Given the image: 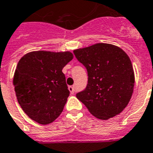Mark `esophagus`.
I'll list each match as a JSON object with an SVG mask.
<instances>
[{"label":"esophagus","instance_id":"1","mask_svg":"<svg viewBox=\"0 0 153 153\" xmlns=\"http://www.w3.org/2000/svg\"><path fill=\"white\" fill-rule=\"evenodd\" d=\"M69 90L72 94H74V87H73V86H69Z\"/></svg>","mask_w":153,"mask_h":153}]
</instances>
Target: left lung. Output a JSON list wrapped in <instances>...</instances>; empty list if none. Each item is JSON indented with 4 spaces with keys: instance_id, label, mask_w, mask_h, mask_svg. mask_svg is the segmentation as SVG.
<instances>
[{
    "instance_id": "obj_1",
    "label": "left lung",
    "mask_w": 153,
    "mask_h": 153,
    "mask_svg": "<svg viewBox=\"0 0 153 153\" xmlns=\"http://www.w3.org/2000/svg\"><path fill=\"white\" fill-rule=\"evenodd\" d=\"M74 53L88 75V85L76 98L98 119L105 120L120 114L129 103L134 86L129 56L119 47L104 43Z\"/></svg>"
}]
</instances>
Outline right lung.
<instances>
[{
    "mask_svg": "<svg viewBox=\"0 0 153 153\" xmlns=\"http://www.w3.org/2000/svg\"><path fill=\"white\" fill-rule=\"evenodd\" d=\"M74 59L70 51H31L18 62L13 84L18 102L33 120L49 124L59 117L69 95L62 70Z\"/></svg>",
    "mask_w": 153,
    "mask_h": 153,
    "instance_id": "obj_1",
    "label": "right lung"
}]
</instances>
